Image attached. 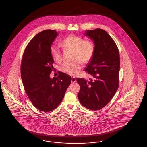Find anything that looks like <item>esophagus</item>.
I'll list each match as a JSON object with an SVG mask.
<instances>
[{
  "mask_svg": "<svg viewBox=\"0 0 147 147\" xmlns=\"http://www.w3.org/2000/svg\"><path fill=\"white\" fill-rule=\"evenodd\" d=\"M76 82V79L75 77H73L71 78V82L72 83H75Z\"/></svg>",
  "mask_w": 147,
  "mask_h": 147,
  "instance_id": "esophagus-1",
  "label": "esophagus"
}]
</instances>
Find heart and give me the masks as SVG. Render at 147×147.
<instances>
[{
  "label": "heart",
  "instance_id": "1",
  "mask_svg": "<svg viewBox=\"0 0 147 147\" xmlns=\"http://www.w3.org/2000/svg\"><path fill=\"white\" fill-rule=\"evenodd\" d=\"M61 45L64 48L73 51V59H76L71 62H64L60 67V70L70 76L77 74L82 67V63L90 62L95 53V47L93 42L84 40L83 37L76 35L68 36ZM50 53L54 61H61V52L58 47L52 45L50 48Z\"/></svg>",
  "mask_w": 147,
  "mask_h": 147
}]
</instances>
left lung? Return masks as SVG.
<instances>
[{
	"label": "left lung",
	"mask_w": 147,
	"mask_h": 147,
	"mask_svg": "<svg viewBox=\"0 0 147 147\" xmlns=\"http://www.w3.org/2000/svg\"><path fill=\"white\" fill-rule=\"evenodd\" d=\"M84 35L94 41L95 50L85 69L92 78L77 79L80 87L78 98L85 107L95 111L107 105L118 89L119 53L116 44L105 30H86Z\"/></svg>",
	"instance_id": "obj_1"
}]
</instances>
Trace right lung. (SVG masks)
<instances>
[{
  "label": "right lung",
  "mask_w": 147,
  "mask_h": 147,
  "mask_svg": "<svg viewBox=\"0 0 147 147\" xmlns=\"http://www.w3.org/2000/svg\"><path fill=\"white\" fill-rule=\"evenodd\" d=\"M58 35L52 30L37 34L26 46L21 62L25 92L32 104L44 112L51 111L61 104L71 81L69 75L61 71L57 77H49L54 69L50 48Z\"/></svg>",
  "instance_id": "obj_1"
}]
</instances>
